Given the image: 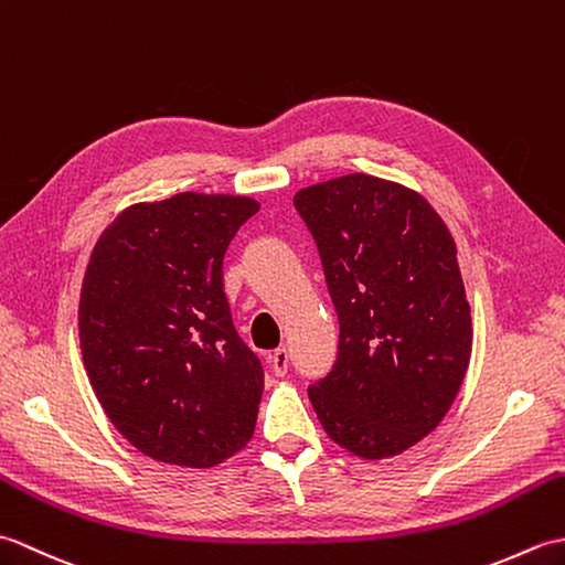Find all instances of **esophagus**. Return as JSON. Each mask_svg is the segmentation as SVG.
I'll return each instance as SVG.
<instances>
[{
	"instance_id": "esophagus-1",
	"label": "esophagus",
	"mask_w": 565,
	"mask_h": 565,
	"mask_svg": "<svg viewBox=\"0 0 565 565\" xmlns=\"http://www.w3.org/2000/svg\"><path fill=\"white\" fill-rule=\"evenodd\" d=\"M289 352L286 350H276L271 356H269V369L274 371L276 376H284L286 371H289Z\"/></svg>"
}]
</instances>
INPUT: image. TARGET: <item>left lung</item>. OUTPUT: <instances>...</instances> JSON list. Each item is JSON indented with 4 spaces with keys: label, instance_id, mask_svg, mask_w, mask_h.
Instances as JSON below:
<instances>
[{
    "label": "left lung",
    "instance_id": "obj_1",
    "mask_svg": "<svg viewBox=\"0 0 565 565\" xmlns=\"http://www.w3.org/2000/svg\"><path fill=\"white\" fill-rule=\"evenodd\" d=\"M294 206L340 320L338 359L308 398L347 451L401 454L441 423L471 359L454 237L415 191L362 172L301 189Z\"/></svg>",
    "mask_w": 565,
    "mask_h": 565
}]
</instances>
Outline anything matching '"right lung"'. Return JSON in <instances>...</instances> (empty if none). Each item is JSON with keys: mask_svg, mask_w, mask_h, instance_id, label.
Listing matches in <instances>:
<instances>
[{"mask_svg": "<svg viewBox=\"0 0 565 565\" xmlns=\"http://www.w3.org/2000/svg\"><path fill=\"white\" fill-rule=\"evenodd\" d=\"M257 211L247 196L184 191L126 209L94 245L82 359L104 413L154 461L209 468L255 431L264 369L237 338L223 257Z\"/></svg>", "mask_w": 565, "mask_h": 565, "instance_id": "1", "label": "right lung"}]
</instances>
